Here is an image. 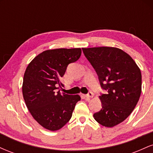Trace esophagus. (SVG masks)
I'll use <instances>...</instances> for the list:
<instances>
[{
  "label": "esophagus",
  "mask_w": 153,
  "mask_h": 153,
  "mask_svg": "<svg viewBox=\"0 0 153 153\" xmlns=\"http://www.w3.org/2000/svg\"><path fill=\"white\" fill-rule=\"evenodd\" d=\"M85 96L86 98H91V97H93V96H94V94H93L92 92H88V94H86V95H85Z\"/></svg>",
  "instance_id": "esophagus-1"
}]
</instances>
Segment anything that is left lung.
<instances>
[{
    "mask_svg": "<svg viewBox=\"0 0 153 153\" xmlns=\"http://www.w3.org/2000/svg\"><path fill=\"white\" fill-rule=\"evenodd\" d=\"M82 50L97 73L101 88L106 91L99 96L102 108L94 114L95 120L104 127H114L130 115L138 102L141 71L120 49L101 47Z\"/></svg>",
    "mask_w": 153,
    "mask_h": 153,
    "instance_id": "obj_1",
    "label": "left lung"
}]
</instances>
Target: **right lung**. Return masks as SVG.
I'll return each mask as SVG.
<instances>
[{
    "label": "right lung",
    "mask_w": 153,
    "mask_h": 153,
    "mask_svg": "<svg viewBox=\"0 0 153 153\" xmlns=\"http://www.w3.org/2000/svg\"><path fill=\"white\" fill-rule=\"evenodd\" d=\"M81 49H56L38 54L26 68L22 92L28 109L45 129L58 130L70 121L78 95L61 94L59 88L68 65L76 62ZM59 91H58V90Z\"/></svg>",
    "instance_id": "right-lung-1"
}]
</instances>
